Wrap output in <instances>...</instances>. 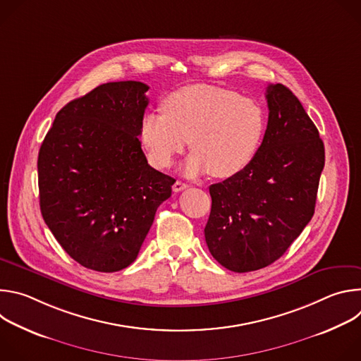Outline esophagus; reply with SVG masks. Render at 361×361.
<instances>
[{"label": "esophagus", "instance_id": "obj_1", "mask_svg": "<svg viewBox=\"0 0 361 361\" xmlns=\"http://www.w3.org/2000/svg\"><path fill=\"white\" fill-rule=\"evenodd\" d=\"M188 185L185 184V183H183V181H176L174 184H173V191L174 192H178V191H183V190H185Z\"/></svg>", "mask_w": 361, "mask_h": 361}]
</instances>
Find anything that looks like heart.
Masks as SVG:
<instances>
[{
  "label": "heart",
  "instance_id": "obj_1",
  "mask_svg": "<svg viewBox=\"0 0 361 361\" xmlns=\"http://www.w3.org/2000/svg\"><path fill=\"white\" fill-rule=\"evenodd\" d=\"M267 118L255 99L213 85H188L163 101V113H147L140 140L156 169H167L190 141L183 173L228 178L243 171L259 151Z\"/></svg>",
  "mask_w": 361,
  "mask_h": 361
}]
</instances>
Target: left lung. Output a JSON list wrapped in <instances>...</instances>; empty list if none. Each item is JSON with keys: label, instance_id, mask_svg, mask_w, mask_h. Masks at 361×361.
<instances>
[{"label": "left lung", "instance_id": "left-lung-1", "mask_svg": "<svg viewBox=\"0 0 361 361\" xmlns=\"http://www.w3.org/2000/svg\"><path fill=\"white\" fill-rule=\"evenodd\" d=\"M269 123L251 163L210 185L204 228L214 259L234 273L270 266L314 214L324 144L298 98L283 84L267 87Z\"/></svg>", "mask_w": 361, "mask_h": 361}]
</instances>
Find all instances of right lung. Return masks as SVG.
Segmentation results:
<instances>
[{
  "mask_svg": "<svg viewBox=\"0 0 361 361\" xmlns=\"http://www.w3.org/2000/svg\"><path fill=\"white\" fill-rule=\"evenodd\" d=\"M148 85L117 81L56 116L38 152L42 219L82 267L114 273L138 255L174 178L154 170L138 140Z\"/></svg>",
  "mask_w": 361,
  "mask_h": 361,
  "instance_id": "right-lung-1",
  "label": "right lung"
}]
</instances>
